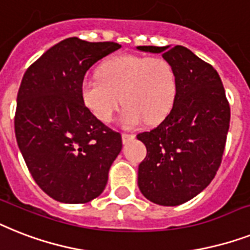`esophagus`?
<instances>
[{"label": "esophagus", "instance_id": "1", "mask_svg": "<svg viewBox=\"0 0 250 250\" xmlns=\"http://www.w3.org/2000/svg\"><path fill=\"white\" fill-rule=\"evenodd\" d=\"M133 139H135V135H133V133H122V141H123V144L129 143V141H132Z\"/></svg>", "mask_w": 250, "mask_h": 250}]
</instances>
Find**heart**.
Wrapping results in <instances>:
<instances>
[{"label":"heart","instance_id":"heart-1","mask_svg":"<svg viewBox=\"0 0 250 250\" xmlns=\"http://www.w3.org/2000/svg\"><path fill=\"white\" fill-rule=\"evenodd\" d=\"M177 93L173 66L163 58L121 55L101 64L99 77L84 78L81 96L99 121L109 123L119 105H125L121 122L135 127L155 125L171 111Z\"/></svg>","mask_w":250,"mask_h":250}]
</instances>
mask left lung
<instances>
[{
  "mask_svg": "<svg viewBox=\"0 0 250 250\" xmlns=\"http://www.w3.org/2000/svg\"><path fill=\"white\" fill-rule=\"evenodd\" d=\"M162 54L176 73L177 93L158 127L137 135L147 154L139 166L140 191L150 202L174 207L210 184L222 162L230 105L218 73L184 46H139Z\"/></svg>",
  "mask_w": 250,
  "mask_h": 250,
  "instance_id": "8db88e82",
  "label": "left lung"
}]
</instances>
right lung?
Returning <instances> with one entry per match:
<instances>
[{
    "instance_id": "obj_1",
    "label": "right lung",
    "mask_w": 250,
    "mask_h": 250,
    "mask_svg": "<svg viewBox=\"0 0 250 250\" xmlns=\"http://www.w3.org/2000/svg\"><path fill=\"white\" fill-rule=\"evenodd\" d=\"M118 48L115 42L66 38L24 73L16 99V141L34 181L58 202L97 198L121 153V133L99 121L81 96L87 70Z\"/></svg>"
}]
</instances>
